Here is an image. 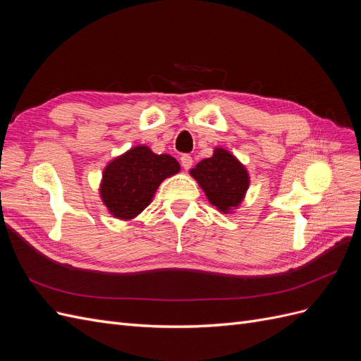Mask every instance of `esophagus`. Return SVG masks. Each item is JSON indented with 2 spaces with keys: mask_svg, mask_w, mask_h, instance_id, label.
<instances>
[{
  "mask_svg": "<svg viewBox=\"0 0 361 361\" xmlns=\"http://www.w3.org/2000/svg\"><path fill=\"white\" fill-rule=\"evenodd\" d=\"M180 164H182V167L185 170H190L191 166H192V158L190 155H182L180 157Z\"/></svg>",
  "mask_w": 361,
  "mask_h": 361,
  "instance_id": "esophagus-1",
  "label": "esophagus"
}]
</instances>
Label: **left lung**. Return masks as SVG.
Here are the masks:
<instances>
[{
  "label": "left lung",
  "instance_id": "1",
  "mask_svg": "<svg viewBox=\"0 0 361 361\" xmlns=\"http://www.w3.org/2000/svg\"><path fill=\"white\" fill-rule=\"evenodd\" d=\"M190 174L209 203L223 214H233L250 187V174L244 164L223 147H215L212 157L202 159Z\"/></svg>",
  "mask_w": 361,
  "mask_h": 361
}]
</instances>
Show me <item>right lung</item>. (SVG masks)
Returning <instances> with one entry per match:
<instances>
[{
  "mask_svg": "<svg viewBox=\"0 0 361 361\" xmlns=\"http://www.w3.org/2000/svg\"><path fill=\"white\" fill-rule=\"evenodd\" d=\"M180 171L179 162L147 146H134L106 164L99 183L105 207L117 220L129 221L143 212L164 179Z\"/></svg>",
  "mask_w": 361,
  "mask_h": 361,
  "instance_id": "add662e5",
  "label": "right lung"
}]
</instances>
